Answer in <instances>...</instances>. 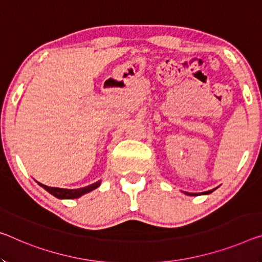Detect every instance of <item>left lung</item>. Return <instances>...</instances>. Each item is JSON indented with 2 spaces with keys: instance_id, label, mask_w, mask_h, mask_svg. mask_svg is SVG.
<instances>
[{
  "instance_id": "left-lung-1",
  "label": "left lung",
  "mask_w": 262,
  "mask_h": 262,
  "mask_svg": "<svg viewBox=\"0 0 262 262\" xmlns=\"http://www.w3.org/2000/svg\"><path fill=\"white\" fill-rule=\"evenodd\" d=\"M212 191L213 190H210V191H206V192H203V193H204V194H207V193H211V192H212ZM186 194H189V196H197V193H190V192H185ZM199 194H201V193H199Z\"/></svg>"
}]
</instances>
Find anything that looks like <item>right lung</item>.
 Here are the masks:
<instances>
[{
  "label": "right lung",
  "mask_w": 262,
  "mask_h": 262,
  "mask_svg": "<svg viewBox=\"0 0 262 262\" xmlns=\"http://www.w3.org/2000/svg\"><path fill=\"white\" fill-rule=\"evenodd\" d=\"M41 188H44L45 190L50 192L53 196L59 198V199H73V198H78L82 196V194H85L87 192H90V191H92L94 189H97L99 185H100V182H97V183H93L89 186H85V188H81V189H73V190H70V189H60V188H51V186H48V185H44L39 183V182H37Z\"/></svg>",
  "instance_id": "1"
}]
</instances>
